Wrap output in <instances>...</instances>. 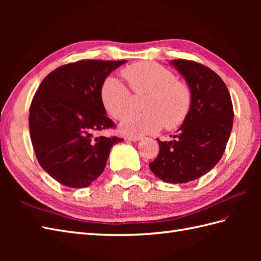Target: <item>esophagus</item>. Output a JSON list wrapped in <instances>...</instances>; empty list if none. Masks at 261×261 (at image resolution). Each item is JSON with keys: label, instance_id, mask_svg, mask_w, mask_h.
I'll return each instance as SVG.
<instances>
[{"label": "esophagus", "instance_id": "34e87169", "mask_svg": "<svg viewBox=\"0 0 261 261\" xmlns=\"http://www.w3.org/2000/svg\"><path fill=\"white\" fill-rule=\"evenodd\" d=\"M140 139V136H125V140L127 141H139Z\"/></svg>", "mask_w": 261, "mask_h": 261}]
</instances>
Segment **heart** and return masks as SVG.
<instances>
[{"label":"heart","mask_w":261,"mask_h":261,"mask_svg":"<svg viewBox=\"0 0 261 261\" xmlns=\"http://www.w3.org/2000/svg\"><path fill=\"white\" fill-rule=\"evenodd\" d=\"M137 94H147L143 101V113H129L122 119L120 130L124 135L139 136L154 132L165 125L174 129L185 120L191 109L192 95L184 83L177 81L175 74L163 66L150 62L130 65L122 70ZM101 101L108 114L121 119L131 105V94L127 87L115 77L104 81Z\"/></svg>","instance_id":"heart-1"}]
</instances>
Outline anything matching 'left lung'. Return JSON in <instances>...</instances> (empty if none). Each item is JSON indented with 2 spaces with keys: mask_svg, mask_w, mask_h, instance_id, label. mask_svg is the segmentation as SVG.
I'll list each match as a JSON object with an SVG mask.
<instances>
[{
  "mask_svg": "<svg viewBox=\"0 0 261 261\" xmlns=\"http://www.w3.org/2000/svg\"><path fill=\"white\" fill-rule=\"evenodd\" d=\"M191 91V109L170 141H160L149 164L159 179L170 184L195 180L215 167L225 150L233 125L230 93L221 77L206 66L182 59L169 63Z\"/></svg>",
  "mask_w": 261,
  "mask_h": 261,
  "instance_id": "8db88e82",
  "label": "left lung"
}]
</instances>
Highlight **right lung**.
<instances>
[{"label":"right lung","mask_w":261,"mask_h":261,"mask_svg":"<svg viewBox=\"0 0 261 261\" xmlns=\"http://www.w3.org/2000/svg\"><path fill=\"white\" fill-rule=\"evenodd\" d=\"M126 60H81L51 71L33 96L29 129L43 170L60 184L90 186L103 173L120 138L97 134L113 127L101 101L107 77Z\"/></svg>","instance_id":"1"}]
</instances>
